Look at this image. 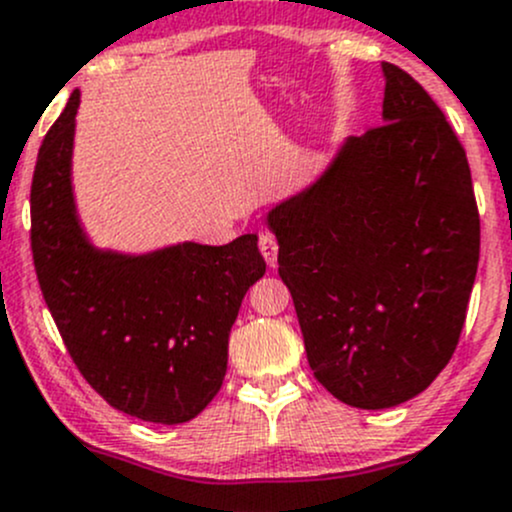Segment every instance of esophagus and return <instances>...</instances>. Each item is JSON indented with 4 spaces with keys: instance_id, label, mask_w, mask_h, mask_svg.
I'll return each mask as SVG.
<instances>
[{
    "instance_id": "obj_1",
    "label": "esophagus",
    "mask_w": 512,
    "mask_h": 512,
    "mask_svg": "<svg viewBox=\"0 0 512 512\" xmlns=\"http://www.w3.org/2000/svg\"><path fill=\"white\" fill-rule=\"evenodd\" d=\"M258 251H261V256L266 258V263L268 266H276V261H278V241H276V236L273 234H261L258 236Z\"/></svg>"
}]
</instances>
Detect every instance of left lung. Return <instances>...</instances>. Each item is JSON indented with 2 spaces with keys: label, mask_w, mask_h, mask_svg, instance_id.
<instances>
[{
  "label": "left lung",
  "mask_w": 512,
  "mask_h": 512,
  "mask_svg": "<svg viewBox=\"0 0 512 512\" xmlns=\"http://www.w3.org/2000/svg\"><path fill=\"white\" fill-rule=\"evenodd\" d=\"M384 123L268 214L315 379L387 409L449 365L481 256L466 150L429 93L382 63Z\"/></svg>",
  "instance_id": "1"
}]
</instances>
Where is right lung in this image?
<instances>
[{"instance_id":"right-lung-1","label":"right lung","mask_w":512,"mask_h":512,"mask_svg":"<svg viewBox=\"0 0 512 512\" xmlns=\"http://www.w3.org/2000/svg\"><path fill=\"white\" fill-rule=\"evenodd\" d=\"M76 110L73 91L41 142L31 179L41 293L78 372L110 407L152 424H184L217 397L231 325L266 261L256 234L140 258L93 249L71 194Z\"/></svg>"}]
</instances>
